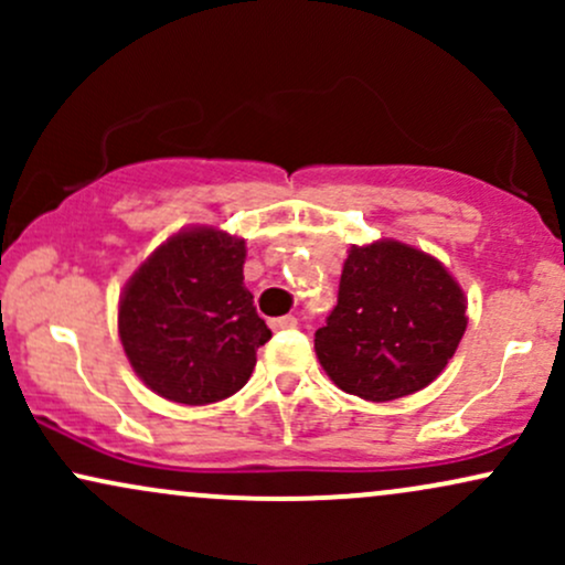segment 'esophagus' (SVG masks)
<instances>
[{
    "label": "esophagus",
    "instance_id": "1",
    "mask_svg": "<svg viewBox=\"0 0 565 565\" xmlns=\"http://www.w3.org/2000/svg\"><path fill=\"white\" fill-rule=\"evenodd\" d=\"M297 327V319L295 316H281V319H270V329H295Z\"/></svg>",
    "mask_w": 565,
    "mask_h": 565
}]
</instances>
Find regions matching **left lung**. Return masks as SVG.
I'll list each match as a JSON object with an SVG mask.
<instances>
[{
    "mask_svg": "<svg viewBox=\"0 0 565 565\" xmlns=\"http://www.w3.org/2000/svg\"><path fill=\"white\" fill-rule=\"evenodd\" d=\"M468 300L436 257L382 238L350 246L316 355L340 391L395 401L430 385L468 329Z\"/></svg>",
    "mask_w": 565,
    "mask_h": 565,
    "instance_id": "8db88e82",
    "label": "left lung"
}]
</instances>
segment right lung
<instances>
[{
	"instance_id": "obj_1",
	"label": "right lung",
	"mask_w": 565,
	"mask_h": 565,
	"mask_svg": "<svg viewBox=\"0 0 565 565\" xmlns=\"http://www.w3.org/2000/svg\"><path fill=\"white\" fill-rule=\"evenodd\" d=\"M244 238L201 225L167 238L127 281L121 345L161 398L215 404L252 377L270 329L244 287Z\"/></svg>"
}]
</instances>
